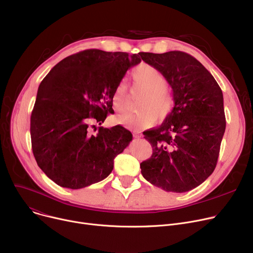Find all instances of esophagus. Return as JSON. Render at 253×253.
Wrapping results in <instances>:
<instances>
[{"instance_id": "1", "label": "esophagus", "mask_w": 253, "mask_h": 253, "mask_svg": "<svg viewBox=\"0 0 253 253\" xmlns=\"http://www.w3.org/2000/svg\"><path fill=\"white\" fill-rule=\"evenodd\" d=\"M133 137H134V138H140V137H141V134H138V133H133Z\"/></svg>"}]
</instances>
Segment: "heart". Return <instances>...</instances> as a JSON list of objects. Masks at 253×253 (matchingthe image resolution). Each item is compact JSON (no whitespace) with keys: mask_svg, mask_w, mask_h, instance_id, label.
Here are the masks:
<instances>
[{"mask_svg":"<svg viewBox=\"0 0 253 253\" xmlns=\"http://www.w3.org/2000/svg\"><path fill=\"white\" fill-rule=\"evenodd\" d=\"M131 79L135 88L144 91L140 97L137 112H123L114 117L116 124L129 128H148L155 124L156 120L164 121L171 114L174 106V99L167 86L165 75L154 65L140 63L131 71ZM128 85L121 80L114 89L112 95L113 108L122 111L126 106Z\"/></svg>","mask_w":253,"mask_h":253,"instance_id":"obj_1","label":"heart"}]
</instances>
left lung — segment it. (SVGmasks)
Returning a JSON list of instances; mask_svg holds the SVG:
<instances>
[{
	"label": "left lung",
	"instance_id": "left-lung-1",
	"mask_svg": "<svg viewBox=\"0 0 253 253\" xmlns=\"http://www.w3.org/2000/svg\"><path fill=\"white\" fill-rule=\"evenodd\" d=\"M140 56L165 75L174 99L162 125L144 133L153 155L140 163L141 174L167 192L191 191L211 175L217 163L225 130L221 89L188 53L141 52Z\"/></svg>",
	"mask_w": 253,
	"mask_h": 253
}]
</instances>
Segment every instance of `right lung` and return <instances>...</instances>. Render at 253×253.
<instances>
[{
  "mask_svg": "<svg viewBox=\"0 0 253 253\" xmlns=\"http://www.w3.org/2000/svg\"><path fill=\"white\" fill-rule=\"evenodd\" d=\"M140 61V53L89 49L65 57L43 79L31 116L32 148L56 184L78 190L110 175L132 134L122 126L92 134V123H103L115 87Z\"/></svg>",
  "mask_w": 253,
  "mask_h": 253,
  "instance_id": "right-lung-1",
  "label": "right lung"
}]
</instances>
